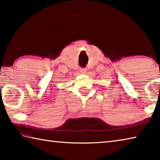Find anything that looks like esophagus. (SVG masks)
I'll return each instance as SVG.
<instances>
[{
	"mask_svg": "<svg viewBox=\"0 0 160 160\" xmlns=\"http://www.w3.org/2000/svg\"><path fill=\"white\" fill-rule=\"evenodd\" d=\"M80 72H82L83 74H85L87 72V69L86 68H81L80 69Z\"/></svg>",
	"mask_w": 160,
	"mask_h": 160,
	"instance_id": "obj_1",
	"label": "esophagus"
}]
</instances>
